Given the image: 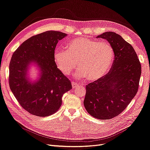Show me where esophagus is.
<instances>
[{
    "instance_id": "34e87169",
    "label": "esophagus",
    "mask_w": 150,
    "mask_h": 150,
    "mask_svg": "<svg viewBox=\"0 0 150 150\" xmlns=\"http://www.w3.org/2000/svg\"><path fill=\"white\" fill-rule=\"evenodd\" d=\"M71 85H72V88H76L77 87H79V85L77 84L76 83L74 82V81L71 82Z\"/></svg>"
}]
</instances>
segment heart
<instances>
[{"label":"heart","mask_w":150,"mask_h":150,"mask_svg":"<svg viewBox=\"0 0 150 150\" xmlns=\"http://www.w3.org/2000/svg\"><path fill=\"white\" fill-rule=\"evenodd\" d=\"M115 58L112 46L106 41H99L85 37L75 38L67 46V50L57 48L54 59L58 69L65 75L70 74L76 66L80 68L75 75L95 81L106 75Z\"/></svg>","instance_id":"heart-1"}]
</instances>
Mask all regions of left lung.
Instances as JSON below:
<instances>
[{
    "mask_svg": "<svg viewBox=\"0 0 150 150\" xmlns=\"http://www.w3.org/2000/svg\"><path fill=\"white\" fill-rule=\"evenodd\" d=\"M96 38L106 40L111 44L115 58L106 75L86 86L83 104L93 117L110 119L122 112L136 95L141 64L134 47L117 33L106 32Z\"/></svg>",
    "mask_w": 150,
    "mask_h": 150,
    "instance_id": "1",
    "label": "left lung"
}]
</instances>
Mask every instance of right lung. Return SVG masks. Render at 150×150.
<instances>
[{"mask_svg":"<svg viewBox=\"0 0 150 150\" xmlns=\"http://www.w3.org/2000/svg\"><path fill=\"white\" fill-rule=\"evenodd\" d=\"M67 34L47 31L33 36L13 52L9 65L11 91L20 106L40 117L51 115L62 105L64 94L72 88L70 81L57 67L54 52L59 40ZM36 63L41 70L40 78L31 83L25 76L27 67Z\"/></svg>","mask_w":150,"mask_h":150,"instance_id":"right-lung-1","label":"right lung"}]
</instances>
